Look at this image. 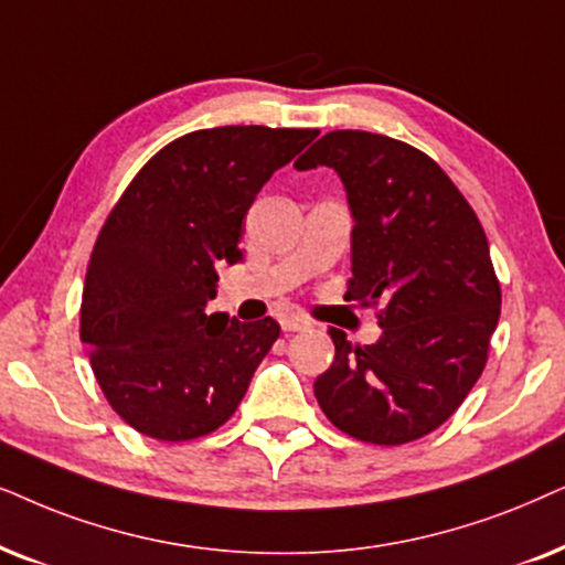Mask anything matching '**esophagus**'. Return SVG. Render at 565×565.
<instances>
[{
	"label": "esophagus",
	"mask_w": 565,
	"mask_h": 565,
	"mask_svg": "<svg viewBox=\"0 0 565 565\" xmlns=\"http://www.w3.org/2000/svg\"><path fill=\"white\" fill-rule=\"evenodd\" d=\"M281 328L287 330V333H299V330H307L310 328V320L307 318H302V315H297V312H289V315H281Z\"/></svg>",
	"instance_id": "34e87169"
}]
</instances>
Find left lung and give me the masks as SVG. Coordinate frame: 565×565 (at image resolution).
I'll return each instance as SVG.
<instances>
[{"label":"left lung","mask_w":565,"mask_h":565,"mask_svg":"<svg viewBox=\"0 0 565 565\" xmlns=\"http://www.w3.org/2000/svg\"><path fill=\"white\" fill-rule=\"evenodd\" d=\"M326 164L353 216L345 297L382 305V335L353 345L330 328L335 359L315 397L353 439L397 447L460 408L488 361L501 315L486 232L445 170L420 149L370 131H330L297 170Z\"/></svg>","instance_id":"1"}]
</instances>
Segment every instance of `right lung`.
<instances>
[{"label":"right lung","instance_id":"obj_1","mask_svg":"<svg viewBox=\"0 0 565 565\" xmlns=\"http://www.w3.org/2000/svg\"><path fill=\"white\" fill-rule=\"evenodd\" d=\"M315 137L268 126L191 131L113 206L87 263L79 338L105 401L139 434L199 439L237 411L281 328L206 315L216 266L243 260L247 209Z\"/></svg>","mask_w":565,"mask_h":565}]
</instances>
